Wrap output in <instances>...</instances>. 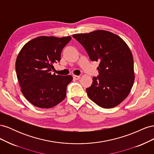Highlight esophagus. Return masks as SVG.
Returning a JSON list of instances; mask_svg holds the SVG:
<instances>
[{
  "label": "esophagus",
  "instance_id": "esophagus-1",
  "mask_svg": "<svg viewBox=\"0 0 154 154\" xmlns=\"http://www.w3.org/2000/svg\"><path fill=\"white\" fill-rule=\"evenodd\" d=\"M73 78L74 80H79L80 78V76H76V75H73Z\"/></svg>",
  "mask_w": 154,
  "mask_h": 154
}]
</instances>
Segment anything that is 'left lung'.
Returning a JSON list of instances; mask_svg holds the SVG:
<instances>
[{
  "instance_id": "1",
  "label": "left lung",
  "mask_w": 154,
  "mask_h": 154,
  "mask_svg": "<svg viewBox=\"0 0 154 154\" xmlns=\"http://www.w3.org/2000/svg\"><path fill=\"white\" fill-rule=\"evenodd\" d=\"M92 61L100 62L99 75L86 91L89 98L105 109L115 107L128 96L134 82V59L125 42L104 30L75 34Z\"/></svg>"
}]
</instances>
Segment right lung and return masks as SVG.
Instances as JSON below:
<instances>
[{
  "label": "right lung",
  "mask_w": 154,
  "mask_h": 154,
  "mask_svg": "<svg viewBox=\"0 0 154 154\" xmlns=\"http://www.w3.org/2000/svg\"><path fill=\"white\" fill-rule=\"evenodd\" d=\"M71 40V36H38L26 43L18 53L15 63L18 81L23 95L33 105L52 108L66 97L72 76L56 75L51 71Z\"/></svg>",
  "instance_id": "obj_1"
}]
</instances>
